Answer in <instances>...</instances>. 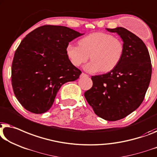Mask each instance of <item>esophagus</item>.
I'll list each match as a JSON object with an SVG mask.
<instances>
[{"label":"esophagus","mask_w":157,"mask_h":157,"mask_svg":"<svg viewBox=\"0 0 157 157\" xmlns=\"http://www.w3.org/2000/svg\"><path fill=\"white\" fill-rule=\"evenodd\" d=\"M80 77H81V78H86V77H88V75L84 74V73H82L81 74Z\"/></svg>","instance_id":"34e87169"}]
</instances>
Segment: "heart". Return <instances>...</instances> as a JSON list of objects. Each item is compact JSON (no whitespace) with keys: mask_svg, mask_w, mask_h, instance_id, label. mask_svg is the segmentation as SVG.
Returning <instances> with one entry per match:
<instances>
[{"mask_svg":"<svg viewBox=\"0 0 157 157\" xmlns=\"http://www.w3.org/2000/svg\"><path fill=\"white\" fill-rule=\"evenodd\" d=\"M78 44H68L66 54L74 67H80L90 56L92 61L84 67L89 73L110 72L123 57V43L110 34L102 32L91 33L81 38Z\"/></svg>","mask_w":157,"mask_h":157,"instance_id":"1","label":"heart"}]
</instances>
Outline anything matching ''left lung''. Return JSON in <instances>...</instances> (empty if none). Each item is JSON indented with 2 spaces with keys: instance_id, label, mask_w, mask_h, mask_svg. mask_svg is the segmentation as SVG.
Here are the masks:
<instances>
[{
  "instance_id": "obj_1",
  "label": "left lung",
  "mask_w": 157,
  "mask_h": 157,
  "mask_svg": "<svg viewBox=\"0 0 157 157\" xmlns=\"http://www.w3.org/2000/svg\"><path fill=\"white\" fill-rule=\"evenodd\" d=\"M106 29L121 37L123 57L113 71L91 76L93 86L84 96L98 116L116 121L142 103L150 83L151 63L146 45L135 34L121 27Z\"/></svg>"
}]
</instances>
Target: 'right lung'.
Segmentation results:
<instances>
[{
    "instance_id": "1",
    "label": "right lung",
    "mask_w": 157,
    "mask_h": 157,
    "mask_svg": "<svg viewBox=\"0 0 157 157\" xmlns=\"http://www.w3.org/2000/svg\"><path fill=\"white\" fill-rule=\"evenodd\" d=\"M83 34L64 26L43 25L29 33L15 52L11 81L15 97L29 112L42 114L53 104L63 84L81 74L66 48Z\"/></svg>"
}]
</instances>
